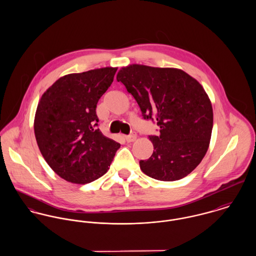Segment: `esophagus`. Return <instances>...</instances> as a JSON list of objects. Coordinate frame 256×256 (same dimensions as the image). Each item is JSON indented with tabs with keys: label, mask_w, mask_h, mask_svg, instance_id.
Here are the masks:
<instances>
[{
	"label": "esophagus",
	"mask_w": 256,
	"mask_h": 256,
	"mask_svg": "<svg viewBox=\"0 0 256 256\" xmlns=\"http://www.w3.org/2000/svg\"><path fill=\"white\" fill-rule=\"evenodd\" d=\"M137 139V135L135 134V133H132V134H130V135H128V136H125V140L129 143V142H133V141H135Z\"/></svg>",
	"instance_id": "34e87169"
}]
</instances>
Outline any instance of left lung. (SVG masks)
<instances>
[{"instance_id": "left-lung-1", "label": "left lung", "mask_w": 256, "mask_h": 256, "mask_svg": "<svg viewBox=\"0 0 256 256\" xmlns=\"http://www.w3.org/2000/svg\"><path fill=\"white\" fill-rule=\"evenodd\" d=\"M116 78L143 118L160 129L158 136H148L154 152L140 160L142 172L162 182L188 176L206 154L213 129V108L203 86L182 70L137 64L122 68Z\"/></svg>"}]
</instances>
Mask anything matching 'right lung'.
<instances>
[{"label":"right lung","mask_w":256,"mask_h":256,"mask_svg":"<svg viewBox=\"0 0 256 256\" xmlns=\"http://www.w3.org/2000/svg\"><path fill=\"white\" fill-rule=\"evenodd\" d=\"M117 68L69 74L41 96L34 118L38 148L63 180L92 182L110 168L120 144L98 128L96 104L113 82Z\"/></svg>","instance_id":"right-lung-1"}]
</instances>
